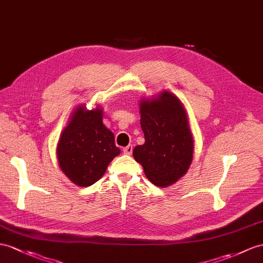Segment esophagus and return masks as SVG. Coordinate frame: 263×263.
<instances>
[{
  "instance_id": "esophagus-1",
  "label": "esophagus",
  "mask_w": 263,
  "mask_h": 263,
  "mask_svg": "<svg viewBox=\"0 0 263 263\" xmlns=\"http://www.w3.org/2000/svg\"><path fill=\"white\" fill-rule=\"evenodd\" d=\"M124 153L126 154V155H132L133 153V145H128L126 147H124Z\"/></svg>"
}]
</instances>
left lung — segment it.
Segmentation results:
<instances>
[{
    "label": "left lung",
    "mask_w": 263,
    "mask_h": 263,
    "mask_svg": "<svg viewBox=\"0 0 263 263\" xmlns=\"http://www.w3.org/2000/svg\"><path fill=\"white\" fill-rule=\"evenodd\" d=\"M139 108L145 144L136 146L133 156L154 185L170 186L187 172L193 159L194 140L186 111L168 91L142 99Z\"/></svg>",
    "instance_id": "8db88e82"
}]
</instances>
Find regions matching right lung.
Listing matches in <instances>:
<instances>
[{
  "instance_id": "1",
  "label": "right lung",
  "mask_w": 263,
  "mask_h": 263,
  "mask_svg": "<svg viewBox=\"0 0 263 263\" xmlns=\"http://www.w3.org/2000/svg\"><path fill=\"white\" fill-rule=\"evenodd\" d=\"M120 154L115 136L102 124V109L79 106L70 117L57 146L60 168L78 186H90L102 177L107 166Z\"/></svg>"
}]
</instances>
